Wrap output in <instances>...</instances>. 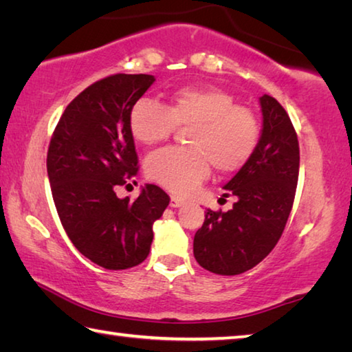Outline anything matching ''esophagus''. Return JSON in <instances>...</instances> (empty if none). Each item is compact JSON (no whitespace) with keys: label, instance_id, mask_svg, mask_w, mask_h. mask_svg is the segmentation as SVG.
I'll use <instances>...</instances> for the list:
<instances>
[{"label":"esophagus","instance_id":"obj_1","mask_svg":"<svg viewBox=\"0 0 352 352\" xmlns=\"http://www.w3.org/2000/svg\"><path fill=\"white\" fill-rule=\"evenodd\" d=\"M170 208H180V206H183L184 205V200L183 199H178V197H175V195H172L170 197Z\"/></svg>","mask_w":352,"mask_h":352}]
</instances>
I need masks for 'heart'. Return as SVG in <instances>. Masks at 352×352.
Here are the masks:
<instances>
[{
  "label": "heart",
  "mask_w": 352,
  "mask_h": 352,
  "mask_svg": "<svg viewBox=\"0 0 352 352\" xmlns=\"http://www.w3.org/2000/svg\"><path fill=\"white\" fill-rule=\"evenodd\" d=\"M129 126L133 138L146 146L166 141L177 127H189V147L162 148L148 155L144 164L152 182L180 195L197 189L211 164L223 174L241 169L259 140L254 111L217 87H182L166 107L142 98L130 110Z\"/></svg>",
  "instance_id": "1"
}]
</instances>
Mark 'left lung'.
I'll use <instances>...</instances> for the list:
<instances>
[{
  "instance_id": "8db88e82",
  "label": "left lung",
  "mask_w": 352,
  "mask_h": 352,
  "mask_svg": "<svg viewBox=\"0 0 352 352\" xmlns=\"http://www.w3.org/2000/svg\"><path fill=\"white\" fill-rule=\"evenodd\" d=\"M262 130L252 158L225 184L233 210L206 211L194 236V256L217 275H241L269 254L294 205L300 146L287 111L275 98H259Z\"/></svg>"
}]
</instances>
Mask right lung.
<instances>
[{
	"instance_id": "right-lung-1",
	"label": "right lung",
	"mask_w": 352,
	"mask_h": 352,
	"mask_svg": "<svg viewBox=\"0 0 352 352\" xmlns=\"http://www.w3.org/2000/svg\"><path fill=\"white\" fill-rule=\"evenodd\" d=\"M153 82L151 74L94 82L65 109L47 148V177L63 228L85 258L107 270L130 269L147 258L152 225L170 200L155 184H146L135 201L116 195L138 174L129 116Z\"/></svg>"
}]
</instances>
